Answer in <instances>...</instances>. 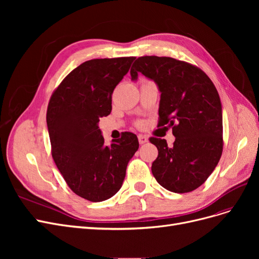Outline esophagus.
Wrapping results in <instances>:
<instances>
[{
	"label": "esophagus",
	"mask_w": 259,
	"mask_h": 259,
	"mask_svg": "<svg viewBox=\"0 0 259 259\" xmlns=\"http://www.w3.org/2000/svg\"><path fill=\"white\" fill-rule=\"evenodd\" d=\"M138 142L140 145H144L148 143V137L145 135H138Z\"/></svg>",
	"instance_id": "34e87169"
}]
</instances>
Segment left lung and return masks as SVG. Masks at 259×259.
<instances>
[{
	"instance_id": "left-lung-1",
	"label": "left lung",
	"mask_w": 259,
	"mask_h": 259,
	"mask_svg": "<svg viewBox=\"0 0 259 259\" xmlns=\"http://www.w3.org/2000/svg\"><path fill=\"white\" fill-rule=\"evenodd\" d=\"M143 73L159 86L158 126L171 127L175 142L150 137L158 148L152 174L162 187L175 193L197 189L211 174L224 147L222 104L214 83L197 66L170 57H138L132 80Z\"/></svg>"
}]
</instances>
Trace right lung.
<instances>
[{"mask_svg":"<svg viewBox=\"0 0 259 259\" xmlns=\"http://www.w3.org/2000/svg\"><path fill=\"white\" fill-rule=\"evenodd\" d=\"M135 57L92 59L72 70L52 94L46 122L52 156L76 195L101 202L120 190L126 166L139 147L124 132L105 145L99 119L111 112L112 93Z\"/></svg>","mask_w":259,"mask_h":259,"instance_id":"obj_1","label":"right lung"}]
</instances>
